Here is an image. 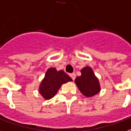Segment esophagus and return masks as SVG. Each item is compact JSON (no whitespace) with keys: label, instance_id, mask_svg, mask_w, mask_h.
<instances>
[{"label":"esophagus","instance_id":"1","mask_svg":"<svg viewBox=\"0 0 131 131\" xmlns=\"http://www.w3.org/2000/svg\"><path fill=\"white\" fill-rule=\"evenodd\" d=\"M70 77L72 78V80H75V77H76V75H75V73H71V74H70Z\"/></svg>","mask_w":131,"mask_h":131}]
</instances>
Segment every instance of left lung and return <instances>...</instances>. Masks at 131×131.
Instances as JSON below:
<instances>
[{"mask_svg": "<svg viewBox=\"0 0 131 131\" xmlns=\"http://www.w3.org/2000/svg\"><path fill=\"white\" fill-rule=\"evenodd\" d=\"M82 75L75 79V83L80 91L86 97H91L100 91V85L98 79L92 69L85 67L82 70Z\"/></svg>", "mask_w": 131, "mask_h": 131, "instance_id": "left-lung-1", "label": "left lung"}]
</instances>
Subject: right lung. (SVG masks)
I'll use <instances>...</instances> for the list:
<instances>
[{"mask_svg": "<svg viewBox=\"0 0 131 131\" xmlns=\"http://www.w3.org/2000/svg\"><path fill=\"white\" fill-rule=\"evenodd\" d=\"M69 81H72V78L63 70L57 71L54 68H49L40 84V93L45 99H50L55 96L63 84Z\"/></svg>", "mask_w": 131, "mask_h": 131, "instance_id": "1", "label": "right lung"}]
</instances>
